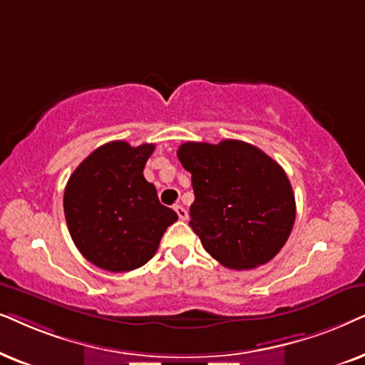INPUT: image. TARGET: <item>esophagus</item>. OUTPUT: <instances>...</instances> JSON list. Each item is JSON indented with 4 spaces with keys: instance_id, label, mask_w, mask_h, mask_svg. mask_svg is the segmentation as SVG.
Masks as SVG:
<instances>
[{
    "instance_id": "obj_1",
    "label": "esophagus",
    "mask_w": 365,
    "mask_h": 365,
    "mask_svg": "<svg viewBox=\"0 0 365 365\" xmlns=\"http://www.w3.org/2000/svg\"><path fill=\"white\" fill-rule=\"evenodd\" d=\"M175 212H177V215H178L180 220H187V218H188L187 208H183L182 205H175Z\"/></svg>"
}]
</instances>
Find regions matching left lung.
<instances>
[{
	"mask_svg": "<svg viewBox=\"0 0 365 365\" xmlns=\"http://www.w3.org/2000/svg\"><path fill=\"white\" fill-rule=\"evenodd\" d=\"M177 155L192 173L190 227L203 249L233 270L274 259L295 222V197L284 168L240 140L187 142Z\"/></svg>",
	"mask_w": 365,
	"mask_h": 365,
	"instance_id": "left-lung-1",
	"label": "left lung"
}]
</instances>
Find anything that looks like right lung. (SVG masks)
Instances as JSON below:
<instances>
[{
    "instance_id": "right-lung-1",
    "label": "right lung",
    "mask_w": 365,
    "mask_h": 365,
    "mask_svg": "<svg viewBox=\"0 0 365 365\" xmlns=\"http://www.w3.org/2000/svg\"><path fill=\"white\" fill-rule=\"evenodd\" d=\"M153 150V143H105L68 180L63 197L68 230L81 255L100 269L130 272L145 265L178 220L143 177Z\"/></svg>"
}]
</instances>
